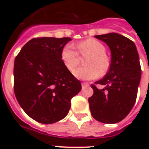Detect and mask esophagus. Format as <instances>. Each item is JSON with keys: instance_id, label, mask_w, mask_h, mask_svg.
Segmentation results:
<instances>
[{"instance_id": "34e87169", "label": "esophagus", "mask_w": 149, "mask_h": 149, "mask_svg": "<svg viewBox=\"0 0 149 149\" xmlns=\"http://www.w3.org/2000/svg\"><path fill=\"white\" fill-rule=\"evenodd\" d=\"M81 86H82V88H88L89 86V84L88 83H81Z\"/></svg>"}]
</instances>
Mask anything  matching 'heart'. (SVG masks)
Masks as SVG:
<instances>
[{
  "label": "heart",
  "instance_id": "heart-1",
  "mask_svg": "<svg viewBox=\"0 0 149 149\" xmlns=\"http://www.w3.org/2000/svg\"><path fill=\"white\" fill-rule=\"evenodd\" d=\"M79 53L81 56L86 57L84 65L74 71V76L81 80H93L99 74L104 75L109 68V60L105 55V47L94 39H88L77 45ZM74 47L70 45H65L61 52V57L65 68L72 72L77 67L81 57Z\"/></svg>",
  "mask_w": 149,
  "mask_h": 149
}]
</instances>
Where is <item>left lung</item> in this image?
<instances>
[{
    "label": "left lung",
    "instance_id": "left-lung-1",
    "mask_svg": "<svg viewBox=\"0 0 149 149\" xmlns=\"http://www.w3.org/2000/svg\"><path fill=\"white\" fill-rule=\"evenodd\" d=\"M106 43L111 51V65L104 77L95 84L104 85L98 89L91 87L93 95L88 98L91 114L95 120L115 124L125 119L134 105L141 77L137 50L133 41L120 34L97 35Z\"/></svg>",
    "mask_w": 149,
    "mask_h": 149
}]
</instances>
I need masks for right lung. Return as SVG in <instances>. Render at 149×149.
I'll list each match as a JSON object with an SVG mask.
<instances>
[{"label":"right lung","mask_w":149,"mask_h":149,"mask_svg":"<svg viewBox=\"0 0 149 149\" xmlns=\"http://www.w3.org/2000/svg\"><path fill=\"white\" fill-rule=\"evenodd\" d=\"M70 37H37L24 45L14 61V93L31 118L52 124L68 113L81 81L65 68L61 57Z\"/></svg>","instance_id":"add662e5"}]
</instances>
